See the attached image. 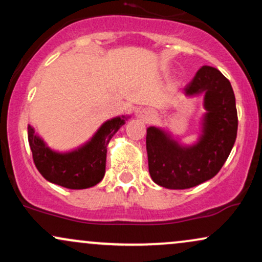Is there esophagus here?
<instances>
[{
    "mask_svg": "<svg viewBox=\"0 0 262 262\" xmlns=\"http://www.w3.org/2000/svg\"><path fill=\"white\" fill-rule=\"evenodd\" d=\"M138 118L144 123H150L155 118V112L152 110H150V108H144L138 114Z\"/></svg>",
    "mask_w": 262,
    "mask_h": 262,
    "instance_id": "1",
    "label": "esophagus"
}]
</instances>
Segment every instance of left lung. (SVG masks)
<instances>
[{"mask_svg":"<svg viewBox=\"0 0 262 262\" xmlns=\"http://www.w3.org/2000/svg\"><path fill=\"white\" fill-rule=\"evenodd\" d=\"M186 97L203 96L201 133L182 144L160 127L146 129L149 172L156 185L170 189L194 187L214 177L227 161L237 132L235 96L221 71L204 65L183 89Z\"/></svg>","mask_w":262,"mask_h":262,"instance_id":"obj_1","label":"left lung"}]
</instances>
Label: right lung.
<instances>
[{"instance_id": "1", "label": "right lung", "mask_w": 262, "mask_h": 262, "mask_svg": "<svg viewBox=\"0 0 262 262\" xmlns=\"http://www.w3.org/2000/svg\"><path fill=\"white\" fill-rule=\"evenodd\" d=\"M130 116L108 119L91 139L69 151H56L28 125V141L33 160L41 176L49 182L70 189L93 187L106 172L107 145Z\"/></svg>"}]
</instances>
